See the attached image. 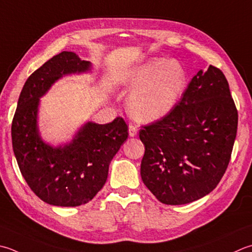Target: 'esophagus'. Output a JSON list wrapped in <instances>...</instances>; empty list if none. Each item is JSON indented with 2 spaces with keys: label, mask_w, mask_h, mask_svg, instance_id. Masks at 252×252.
Wrapping results in <instances>:
<instances>
[{
  "label": "esophagus",
  "mask_w": 252,
  "mask_h": 252,
  "mask_svg": "<svg viewBox=\"0 0 252 252\" xmlns=\"http://www.w3.org/2000/svg\"><path fill=\"white\" fill-rule=\"evenodd\" d=\"M136 133H137V129L136 127L133 126V125H130L129 126V135L131 136V137H133V136H135L136 135Z\"/></svg>",
  "instance_id": "34e87169"
}]
</instances>
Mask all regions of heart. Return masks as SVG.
I'll use <instances>...</instances> for the list:
<instances>
[{
    "label": "heart",
    "instance_id": "heart-1",
    "mask_svg": "<svg viewBox=\"0 0 252 252\" xmlns=\"http://www.w3.org/2000/svg\"><path fill=\"white\" fill-rule=\"evenodd\" d=\"M116 85L132 91L127 108L142 123L158 121L175 109L188 86V72L179 61L153 58L120 72Z\"/></svg>",
    "mask_w": 252,
    "mask_h": 252
}]
</instances>
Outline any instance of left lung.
I'll return each instance as SVG.
<instances>
[{"instance_id": "left-lung-1", "label": "left lung", "mask_w": 252, "mask_h": 252, "mask_svg": "<svg viewBox=\"0 0 252 252\" xmlns=\"http://www.w3.org/2000/svg\"><path fill=\"white\" fill-rule=\"evenodd\" d=\"M238 112L220 68L200 70L168 116L143 126L141 177L156 199L181 205L203 198L224 176Z\"/></svg>"}]
</instances>
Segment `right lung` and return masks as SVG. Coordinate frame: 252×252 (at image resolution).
I'll use <instances>...</instances> for the list:
<instances>
[{
	"label": "right lung",
	"mask_w": 252,
	"mask_h": 252,
	"mask_svg": "<svg viewBox=\"0 0 252 252\" xmlns=\"http://www.w3.org/2000/svg\"><path fill=\"white\" fill-rule=\"evenodd\" d=\"M92 72V63L63 51L27 78L12 123L14 155L33 193L48 204L78 206L90 202L106 184L110 161L127 139V126L118 117L110 123L87 121L70 142H44L38 126L40 98L57 81Z\"/></svg>",
	"instance_id": "1"
}]
</instances>
